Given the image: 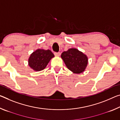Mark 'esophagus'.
<instances>
[{
	"mask_svg": "<svg viewBox=\"0 0 120 120\" xmlns=\"http://www.w3.org/2000/svg\"><path fill=\"white\" fill-rule=\"evenodd\" d=\"M60 54H61V53H60V52H55V53H54V55H55V56H60Z\"/></svg>",
	"mask_w": 120,
	"mask_h": 120,
	"instance_id": "esophagus-1",
	"label": "esophagus"
}]
</instances>
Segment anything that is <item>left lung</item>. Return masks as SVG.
Instances as JSON below:
<instances>
[{"instance_id": "obj_1", "label": "left lung", "mask_w": 120, "mask_h": 120, "mask_svg": "<svg viewBox=\"0 0 120 120\" xmlns=\"http://www.w3.org/2000/svg\"><path fill=\"white\" fill-rule=\"evenodd\" d=\"M61 57L68 69L75 74L83 73L86 68L88 58L76 49H70L62 53Z\"/></svg>"}]
</instances>
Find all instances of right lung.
I'll use <instances>...</instances> for the list:
<instances>
[{
    "instance_id": "obj_1",
    "label": "right lung",
    "mask_w": 120,
    "mask_h": 120,
    "mask_svg": "<svg viewBox=\"0 0 120 120\" xmlns=\"http://www.w3.org/2000/svg\"><path fill=\"white\" fill-rule=\"evenodd\" d=\"M54 55L50 50L37 49L30 55L28 59L30 67L36 71L43 70Z\"/></svg>"
}]
</instances>
